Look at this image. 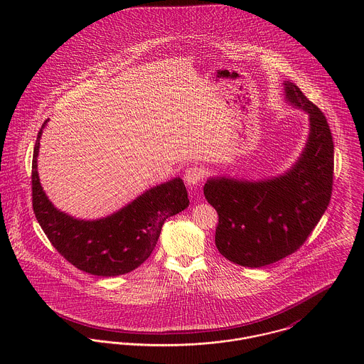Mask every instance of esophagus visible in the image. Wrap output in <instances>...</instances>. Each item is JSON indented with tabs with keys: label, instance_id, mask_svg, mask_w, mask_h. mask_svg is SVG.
<instances>
[{
	"label": "esophagus",
	"instance_id": "esophagus-1",
	"mask_svg": "<svg viewBox=\"0 0 364 364\" xmlns=\"http://www.w3.org/2000/svg\"><path fill=\"white\" fill-rule=\"evenodd\" d=\"M203 171L202 168L199 166H191L185 171V181L188 185L191 186H195V185H199L202 181H203Z\"/></svg>",
	"mask_w": 364,
	"mask_h": 364
}]
</instances>
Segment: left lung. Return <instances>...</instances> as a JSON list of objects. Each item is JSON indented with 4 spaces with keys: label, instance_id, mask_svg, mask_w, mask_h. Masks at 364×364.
Masks as SVG:
<instances>
[{
    "label": "left lung",
    "instance_id": "1",
    "mask_svg": "<svg viewBox=\"0 0 364 364\" xmlns=\"http://www.w3.org/2000/svg\"><path fill=\"white\" fill-rule=\"evenodd\" d=\"M286 101L306 113L310 134L296 164L262 181L210 178L205 196L218 214L215 247L237 264L260 267L296 252L329 205L333 141L323 113L300 88L284 81Z\"/></svg>",
    "mask_w": 364,
    "mask_h": 364
}]
</instances>
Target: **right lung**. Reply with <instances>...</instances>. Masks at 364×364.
I'll list each match as a JSON object with an SVG mask.
<instances>
[{
  "instance_id": "add662e5",
  "label": "right lung",
  "mask_w": 364,
  "mask_h": 364,
  "mask_svg": "<svg viewBox=\"0 0 364 364\" xmlns=\"http://www.w3.org/2000/svg\"><path fill=\"white\" fill-rule=\"evenodd\" d=\"M38 133L32 161V203L38 223L53 247L77 269L95 276H119L139 267L156 248L165 220L189 206L181 178L161 183L127 206L98 220H80L53 206L39 173L41 137Z\"/></svg>"
}]
</instances>
